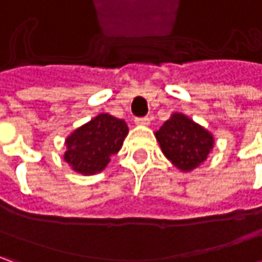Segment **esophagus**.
Segmentation results:
<instances>
[{"label":"esophagus","instance_id":"esophagus-1","mask_svg":"<svg viewBox=\"0 0 262 262\" xmlns=\"http://www.w3.org/2000/svg\"><path fill=\"white\" fill-rule=\"evenodd\" d=\"M136 125H140V126H147L150 124V118L148 116H144V118H136Z\"/></svg>","mask_w":262,"mask_h":262}]
</instances>
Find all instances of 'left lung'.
<instances>
[{"mask_svg":"<svg viewBox=\"0 0 262 262\" xmlns=\"http://www.w3.org/2000/svg\"><path fill=\"white\" fill-rule=\"evenodd\" d=\"M155 137L162 153L181 172L201 166L214 147V136L181 112L172 114Z\"/></svg>","mask_w":262,"mask_h":262,"instance_id":"left-lung-1","label":"left lung"}]
</instances>
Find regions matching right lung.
Listing matches in <instances>:
<instances>
[{"instance_id":"right-lung-1","label":"right lung","mask_w":262,"mask_h":262,"mask_svg":"<svg viewBox=\"0 0 262 262\" xmlns=\"http://www.w3.org/2000/svg\"><path fill=\"white\" fill-rule=\"evenodd\" d=\"M126 136L128 125L124 119L99 114L67 137L64 160L77 173L96 175L121 150Z\"/></svg>"}]
</instances>
